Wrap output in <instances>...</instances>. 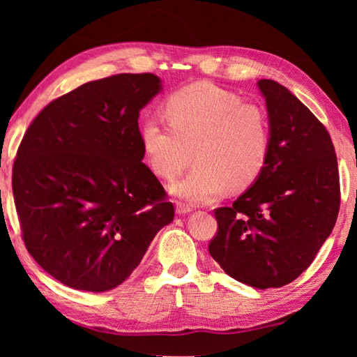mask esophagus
<instances>
[{
    "mask_svg": "<svg viewBox=\"0 0 357 357\" xmlns=\"http://www.w3.org/2000/svg\"><path fill=\"white\" fill-rule=\"evenodd\" d=\"M176 211H178V215H188V213H192L193 208L190 206H187V204L176 202Z\"/></svg>",
    "mask_w": 357,
    "mask_h": 357,
    "instance_id": "esophagus-1",
    "label": "esophagus"
}]
</instances>
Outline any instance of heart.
Listing matches in <instances>:
<instances>
[{
  "label": "heart",
  "instance_id": "heart-1",
  "mask_svg": "<svg viewBox=\"0 0 357 357\" xmlns=\"http://www.w3.org/2000/svg\"><path fill=\"white\" fill-rule=\"evenodd\" d=\"M164 115L169 126L155 119L142 124L141 144L150 169L164 179L178 176L193 153L195 170L169 187L176 198L208 204L229 185L244 190L268 162L267 113L229 90L192 84L169 96Z\"/></svg>",
  "mask_w": 357,
  "mask_h": 357
}]
</instances>
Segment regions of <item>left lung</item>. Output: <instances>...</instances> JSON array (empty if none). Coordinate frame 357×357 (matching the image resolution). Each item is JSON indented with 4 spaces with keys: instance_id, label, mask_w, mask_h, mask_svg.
Returning a JSON list of instances; mask_svg holds the SVG:
<instances>
[{
    "instance_id": "left-lung-1",
    "label": "left lung",
    "mask_w": 357,
    "mask_h": 357,
    "mask_svg": "<svg viewBox=\"0 0 357 357\" xmlns=\"http://www.w3.org/2000/svg\"><path fill=\"white\" fill-rule=\"evenodd\" d=\"M257 87L268 113V162L231 207L215 210L208 252L230 278L265 290L310 267L336 224L340 190L327 128L279 82Z\"/></svg>"
}]
</instances>
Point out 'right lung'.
I'll return each instance as SVG.
<instances>
[{
    "label": "right lung",
    "mask_w": 357,
    "mask_h": 357,
    "mask_svg": "<svg viewBox=\"0 0 357 357\" xmlns=\"http://www.w3.org/2000/svg\"><path fill=\"white\" fill-rule=\"evenodd\" d=\"M162 90L153 73L90 81L44 107L13 164L22 239L59 282L101 293L123 284L174 216L149 167L138 118Z\"/></svg>",
    "instance_id": "obj_1"
}]
</instances>
